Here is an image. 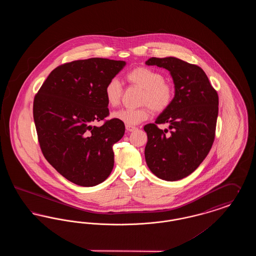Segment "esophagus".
Instances as JSON below:
<instances>
[{
	"label": "esophagus",
	"instance_id": "34e87169",
	"mask_svg": "<svg viewBox=\"0 0 256 256\" xmlns=\"http://www.w3.org/2000/svg\"><path fill=\"white\" fill-rule=\"evenodd\" d=\"M126 130H128V132H134V130H137V128L136 126H126Z\"/></svg>",
	"mask_w": 256,
	"mask_h": 256
}]
</instances>
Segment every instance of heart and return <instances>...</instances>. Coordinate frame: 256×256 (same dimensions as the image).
Instances as JSON below:
<instances>
[{"mask_svg": "<svg viewBox=\"0 0 256 256\" xmlns=\"http://www.w3.org/2000/svg\"><path fill=\"white\" fill-rule=\"evenodd\" d=\"M126 80L132 86L143 90L138 108H122L114 111L112 118L128 126L138 124L150 117V110L156 113L170 108L174 100V89L165 82V76L156 70L146 67H137L126 74ZM122 96V87L117 78H112L104 87V97L110 106H117Z\"/></svg>", "mask_w": 256, "mask_h": 256, "instance_id": "b5f03b06", "label": "heart"}]
</instances>
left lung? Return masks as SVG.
<instances>
[{"mask_svg": "<svg viewBox=\"0 0 256 256\" xmlns=\"http://www.w3.org/2000/svg\"><path fill=\"white\" fill-rule=\"evenodd\" d=\"M146 64L167 69L174 84L170 108L154 124L144 126L146 165L161 180H180L200 166L213 145L219 97L206 74L195 64L172 56L152 58ZM160 123H168L170 130H160Z\"/></svg>", "mask_w": 256, "mask_h": 256, "instance_id": "8db88e82", "label": "left lung"}]
</instances>
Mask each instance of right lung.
I'll use <instances>...</instances> for the list:
<instances>
[{"mask_svg": "<svg viewBox=\"0 0 256 256\" xmlns=\"http://www.w3.org/2000/svg\"><path fill=\"white\" fill-rule=\"evenodd\" d=\"M126 62L93 58L52 70L34 100L38 142L50 164L69 182L91 187L104 182L114 166L113 145L124 124L110 115L104 87ZM104 120L100 127L94 124Z\"/></svg>", "mask_w": 256, "mask_h": 256, "instance_id": "add662e5", "label": "right lung"}]
</instances>
